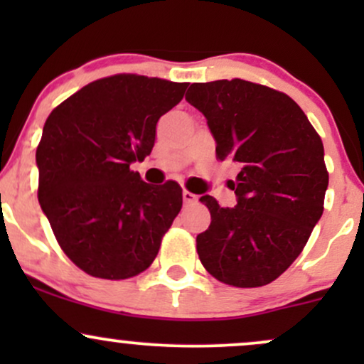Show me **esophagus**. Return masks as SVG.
Returning <instances> with one entry per match:
<instances>
[{
	"label": "esophagus",
	"mask_w": 364,
	"mask_h": 364,
	"mask_svg": "<svg viewBox=\"0 0 364 364\" xmlns=\"http://www.w3.org/2000/svg\"><path fill=\"white\" fill-rule=\"evenodd\" d=\"M196 200H198V196L191 193V191H183V202L186 203V205H190V203H195Z\"/></svg>",
	"instance_id": "esophagus-1"
}]
</instances>
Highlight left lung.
Segmentation results:
<instances>
[{"instance_id":"1","label":"left lung","mask_w":364,"mask_h":364,"mask_svg":"<svg viewBox=\"0 0 364 364\" xmlns=\"http://www.w3.org/2000/svg\"><path fill=\"white\" fill-rule=\"evenodd\" d=\"M186 101L207 118L217 159L240 166L235 207L200 202L210 225L196 236L207 272L236 287L270 284L303 252L323 214V144L289 95L241 80L191 83Z\"/></svg>"}]
</instances>
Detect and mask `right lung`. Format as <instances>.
Instances as JSON below:
<instances>
[{
    "label": "right lung",
    "instance_id": "right-lung-1",
    "mask_svg": "<svg viewBox=\"0 0 364 364\" xmlns=\"http://www.w3.org/2000/svg\"><path fill=\"white\" fill-rule=\"evenodd\" d=\"M188 83L112 75L75 92L46 119L36 152L39 203L66 257L94 277L149 269L183 205L181 186L129 169L152 152L162 114Z\"/></svg>",
    "mask_w": 364,
    "mask_h": 364
}]
</instances>
